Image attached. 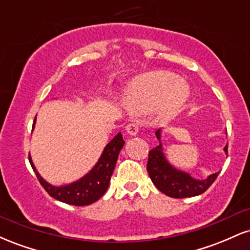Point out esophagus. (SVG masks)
<instances>
[{
    "mask_svg": "<svg viewBox=\"0 0 250 250\" xmlns=\"http://www.w3.org/2000/svg\"><path fill=\"white\" fill-rule=\"evenodd\" d=\"M125 130H127L129 135L135 136V135H137V133H139V125L136 123H129V125H125Z\"/></svg>",
    "mask_w": 250,
    "mask_h": 250,
    "instance_id": "34e87169",
    "label": "esophagus"
}]
</instances>
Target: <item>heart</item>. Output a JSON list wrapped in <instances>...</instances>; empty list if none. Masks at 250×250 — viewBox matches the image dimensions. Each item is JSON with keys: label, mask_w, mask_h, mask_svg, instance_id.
<instances>
[{"label": "heart", "mask_w": 250, "mask_h": 250, "mask_svg": "<svg viewBox=\"0 0 250 250\" xmlns=\"http://www.w3.org/2000/svg\"><path fill=\"white\" fill-rule=\"evenodd\" d=\"M189 97L190 89L179 75L155 70L136 76L129 83L125 104L130 113L145 115L154 111L157 122H168L179 115Z\"/></svg>", "instance_id": "heart-1"}]
</instances>
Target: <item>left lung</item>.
Wrapping results in <instances>:
<instances>
[{
    "instance_id": "1",
    "label": "left lung",
    "mask_w": 250,
    "mask_h": 250,
    "mask_svg": "<svg viewBox=\"0 0 250 250\" xmlns=\"http://www.w3.org/2000/svg\"><path fill=\"white\" fill-rule=\"evenodd\" d=\"M156 139L160 145L149 151L147 170L155 187L174 199L193 197L205 193L216 180L219 171L209 175L207 179H195L187 171L174 167L166 157L162 145V129L156 130ZM226 155H228V145L223 148Z\"/></svg>"
}]
</instances>
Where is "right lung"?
I'll return each mask as SVG.
<instances>
[{"instance_id": "right-lung-1", "label": "right lung", "mask_w": 250, "mask_h": 250, "mask_svg": "<svg viewBox=\"0 0 250 250\" xmlns=\"http://www.w3.org/2000/svg\"><path fill=\"white\" fill-rule=\"evenodd\" d=\"M35 123L36 119L34 121L33 129L35 127ZM123 146H125V141L122 139V134L117 133L114 139L103 149L101 156L97 160L95 166L87 174L83 175L81 179L68 183V185L54 186L47 182L37 171L30 155L29 162L40 183L51 197L61 201V202L68 203V205L88 206L99 200L107 191L110 177L115 169L117 157H119Z\"/></svg>"}]
</instances>
